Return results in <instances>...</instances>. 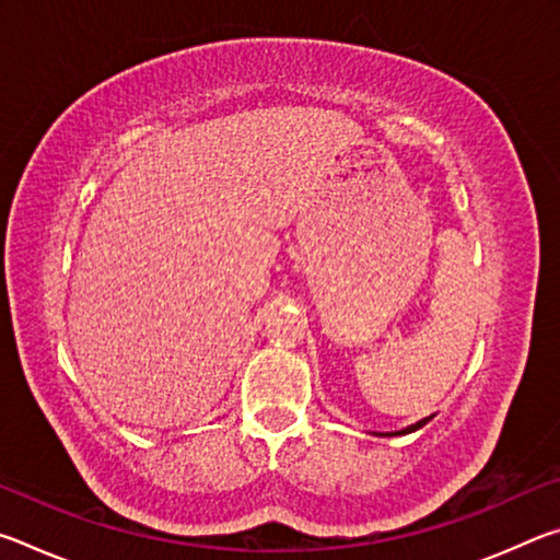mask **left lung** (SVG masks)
<instances>
[{"mask_svg": "<svg viewBox=\"0 0 560 560\" xmlns=\"http://www.w3.org/2000/svg\"><path fill=\"white\" fill-rule=\"evenodd\" d=\"M428 422H430V417H424V420H420L417 424H410V428H407V430H402V432H393V434H407V432H415V430H420L422 424H428Z\"/></svg>", "mask_w": 560, "mask_h": 560, "instance_id": "obj_1", "label": "left lung"}]
</instances>
